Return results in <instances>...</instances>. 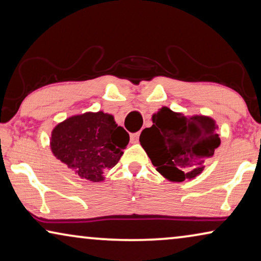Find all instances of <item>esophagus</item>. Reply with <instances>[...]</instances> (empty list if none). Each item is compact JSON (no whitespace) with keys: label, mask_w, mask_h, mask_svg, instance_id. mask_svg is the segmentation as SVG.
Here are the masks:
<instances>
[{"label":"esophagus","mask_w":261,"mask_h":261,"mask_svg":"<svg viewBox=\"0 0 261 261\" xmlns=\"http://www.w3.org/2000/svg\"><path fill=\"white\" fill-rule=\"evenodd\" d=\"M139 135H141V132H136V134H131L130 135L131 143H137L138 139H139Z\"/></svg>","instance_id":"1"}]
</instances>
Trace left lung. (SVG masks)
<instances>
[{
	"label": "left lung",
	"mask_w": 261,
	"mask_h": 261,
	"mask_svg": "<svg viewBox=\"0 0 261 261\" xmlns=\"http://www.w3.org/2000/svg\"><path fill=\"white\" fill-rule=\"evenodd\" d=\"M153 125L139 137L153 166L171 181L192 179L220 145L216 122L207 116H186L163 107L152 116Z\"/></svg>",
	"instance_id": "obj_1"
}]
</instances>
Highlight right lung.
<instances>
[{
    "label": "right lung",
    "mask_w": 261,
    "mask_h": 261,
    "mask_svg": "<svg viewBox=\"0 0 261 261\" xmlns=\"http://www.w3.org/2000/svg\"><path fill=\"white\" fill-rule=\"evenodd\" d=\"M129 139L112 115L85 112L57 124L50 147L54 155L81 178L97 182L104 179V171L117 164Z\"/></svg>",
    "instance_id": "right-lung-1"
}]
</instances>
